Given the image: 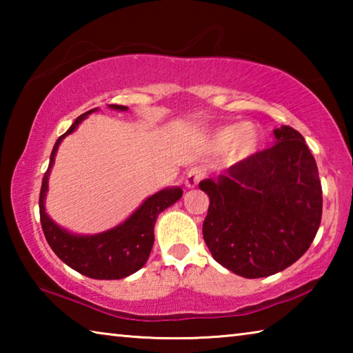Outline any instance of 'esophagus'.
Listing matches in <instances>:
<instances>
[{
  "label": "esophagus",
  "mask_w": 353,
  "mask_h": 353,
  "mask_svg": "<svg viewBox=\"0 0 353 353\" xmlns=\"http://www.w3.org/2000/svg\"><path fill=\"white\" fill-rule=\"evenodd\" d=\"M204 177H205V171L202 168H198V166H194V168H191L187 172V176H185V185H187L188 188H194L198 187L199 182Z\"/></svg>",
  "instance_id": "34e87169"
}]
</instances>
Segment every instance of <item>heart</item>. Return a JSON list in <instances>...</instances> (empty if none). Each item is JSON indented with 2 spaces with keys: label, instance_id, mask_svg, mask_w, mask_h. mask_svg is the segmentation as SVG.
<instances>
[{
  "label": "heart",
  "instance_id": "1",
  "mask_svg": "<svg viewBox=\"0 0 353 353\" xmlns=\"http://www.w3.org/2000/svg\"><path fill=\"white\" fill-rule=\"evenodd\" d=\"M230 143L232 154L236 159H244L259 146V132L252 124L244 123L240 126H229L218 134V145L227 146Z\"/></svg>",
  "mask_w": 353,
  "mask_h": 353
}]
</instances>
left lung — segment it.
Segmentation results:
<instances>
[{"mask_svg":"<svg viewBox=\"0 0 353 353\" xmlns=\"http://www.w3.org/2000/svg\"><path fill=\"white\" fill-rule=\"evenodd\" d=\"M276 145L235 163L199 188L210 198L202 235L213 259L246 279L286 270L319 229L322 187L316 160L296 129L274 130Z\"/></svg>","mask_w":353,"mask_h":353,"instance_id":"8db88e82","label":"left lung"}]
</instances>
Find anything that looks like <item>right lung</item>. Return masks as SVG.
<instances>
[{
    "label": "right lung",
    "mask_w": 353,
    "mask_h": 353,
    "mask_svg": "<svg viewBox=\"0 0 353 353\" xmlns=\"http://www.w3.org/2000/svg\"><path fill=\"white\" fill-rule=\"evenodd\" d=\"M115 110H128V107L110 104ZM97 110V109H93ZM88 110L76 118L70 129L61 135L52 148L50 166L41 181L39 208L40 223L48 244L54 254L71 270L81 272L82 276L99 280H117L128 277L145 265L154 244V224L160 212L174 204L182 198L181 188H166L148 198L123 224L104 234L81 236L71 235L63 230L45 213V196L48 190V176L54 163L56 151L61 141L73 132L82 119H85Z\"/></svg>",
    "instance_id": "1"
}]
</instances>
